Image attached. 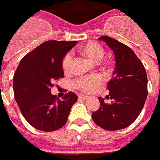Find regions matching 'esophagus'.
Masks as SVG:
<instances>
[{"mask_svg":"<svg viewBox=\"0 0 160 160\" xmlns=\"http://www.w3.org/2000/svg\"><path fill=\"white\" fill-rule=\"evenodd\" d=\"M79 98L81 99H82V100H87L88 99V96H86V95H82V94H80L79 95Z\"/></svg>","mask_w":160,"mask_h":160,"instance_id":"obj_1","label":"esophagus"}]
</instances>
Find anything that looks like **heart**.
Masks as SVG:
<instances>
[{
	"label": "heart",
	"instance_id": "b5f03b06",
	"mask_svg": "<svg viewBox=\"0 0 160 160\" xmlns=\"http://www.w3.org/2000/svg\"><path fill=\"white\" fill-rule=\"evenodd\" d=\"M78 53L83 57L87 58L88 60H90L94 63H97L103 58L104 50L103 47L98 43L94 42H89L78 48ZM71 66H72V58L69 55H66L63 57L62 62L63 72L65 74L69 73L71 70ZM101 82H102V78L98 75H95L91 77L78 78L75 81L74 85L77 89L84 93H91L98 89Z\"/></svg>",
	"mask_w": 160,
	"mask_h": 160
}]
</instances>
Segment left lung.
Here are the masks:
<instances>
[{
	"label": "left lung",
	"mask_w": 160,
	"mask_h": 160,
	"mask_svg": "<svg viewBox=\"0 0 160 160\" xmlns=\"http://www.w3.org/2000/svg\"><path fill=\"white\" fill-rule=\"evenodd\" d=\"M115 56L116 65L107 90L112 103L99 97L100 107L92 119L101 128L117 131L126 128L137 119L147 98V75L132 49L112 37L102 36Z\"/></svg>",
	"instance_id": "obj_1"
}]
</instances>
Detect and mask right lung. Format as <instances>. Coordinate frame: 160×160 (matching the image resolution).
Masks as SVG:
<instances>
[{"instance_id":"1","label":"right lung","mask_w":160,"mask_h":160,"mask_svg":"<svg viewBox=\"0 0 160 160\" xmlns=\"http://www.w3.org/2000/svg\"><path fill=\"white\" fill-rule=\"evenodd\" d=\"M77 43L47 41L20 62L14 75L15 98L24 118L34 128L42 132L62 128L78 101V96L70 91L62 100L50 92L53 81L64 76L63 57Z\"/></svg>"}]
</instances>
